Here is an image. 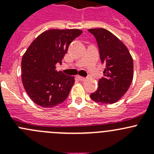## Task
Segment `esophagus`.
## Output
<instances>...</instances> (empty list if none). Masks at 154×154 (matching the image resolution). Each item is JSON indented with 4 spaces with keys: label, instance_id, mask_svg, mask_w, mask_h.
Returning a JSON list of instances; mask_svg holds the SVG:
<instances>
[{
    "label": "esophagus",
    "instance_id": "obj_1",
    "mask_svg": "<svg viewBox=\"0 0 154 154\" xmlns=\"http://www.w3.org/2000/svg\"><path fill=\"white\" fill-rule=\"evenodd\" d=\"M78 78H79V80H81V81H83V80H86V77H81V76H79Z\"/></svg>",
    "mask_w": 154,
    "mask_h": 154
}]
</instances>
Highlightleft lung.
<instances>
[{"label":"left lung","mask_w":154,"mask_h":154,"mask_svg":"<svg viewBox=\"0 0 154 154\" xmlns=\"http://www.w3.org/2000/svg\"><path fill=\"white\" fill-rule=\"evenodd\" d=\"M95 38L100 59L106 65L103 77L98 87L90 94L97 103L111 104L117 102L127 92L133 78V61L123 42L103 28L88 29Z\"/></svg>","instance_id":"obj_1"}]
</instances>
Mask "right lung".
I'll list each match as a JSON object with an SVG mask.
<instances>
[{
	"instance_id": "add662e5",
	"label": "right lung",
	"mask_w": 154,
	"mask_h": 154,
	"mask_svg": "<svg viewBox=\"0 0 154 154\" xmlns=\"http://www.w3.org/2000/svg\"><path fill=\"white\" fill-rule=\"evenodd\" d=\"M77 29H53L40 34L24 54L21 80L32 101L44 108L64 102L74 83V77L56 70L61 64L73 40L81 35Z\"/></svg>"
}]
</instances>
